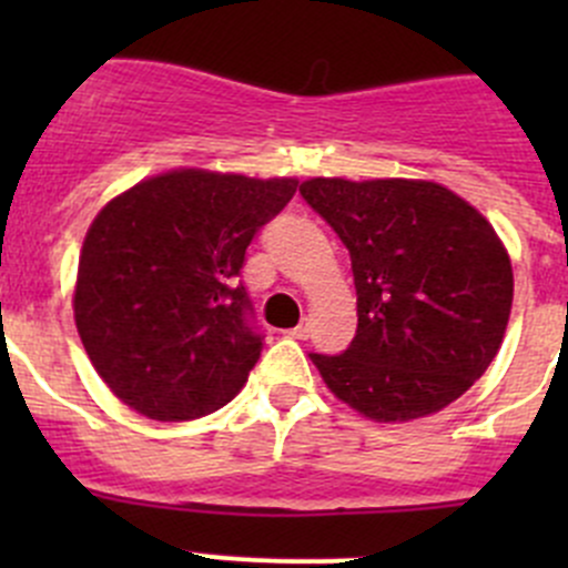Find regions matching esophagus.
Returning a JSON list of instances; mask_svg holds the SVG:
<instances>
[{
  "mask_svg": "<svg viewBox=\"0 0 568 568\" xmlns=\"http://www.w3.org/2000/svg\"><path fill=\"white\" fill-rule=\"evenodd\" d=\"M311 332H313V324H311V318H302L300 324L294 326V329L288 332L291 337H300V341H307V337H311Z\"/></svg>",
  "mask_w": 568,
  "mask_h": 568,
  "instance_id": "obj_1",
  "label": "esophagus"
}]
</instances>
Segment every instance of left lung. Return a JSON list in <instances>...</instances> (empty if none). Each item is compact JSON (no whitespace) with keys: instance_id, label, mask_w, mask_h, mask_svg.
<instances>
[{"instance_id":"left-lung-1","label":"left lung","mask_w":568,"mask_h":568,"mask_svg":"<svg viewBox=\"0 0 568 568\" xmlns=\"http://www.w3.org/2000/svg\"><path fill=\"white\" fill-rule=\"evenodd\" d=\"M300 194L352 255L357 335L311 354L326 387L376 423L434 415L484 376L514 272L495 227L434 181L311 178Z\"/></svg>"}]
</instances>
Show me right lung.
Returning a JSON list of instances; mask_svg holds the SVG:
<instances>
[{
	"label": "right lung",
	"instance_id": "1",
	"mask_svg": "<svg viewBox=\"0 0 568 568\" xmlns=\"http://www.w3.org/2000/svg\"><path fill=\"white\" fill-rule=\"evenodd\" d=\"M296 186L173 170L101 209L79 255L73 316L90 363L125 406L181 423L242 390L263 335L239 274Z\"/></svg>",
	"mask_w": 568,
	"mask_h": 568
}]
</instances>
